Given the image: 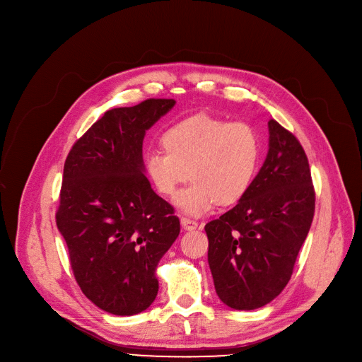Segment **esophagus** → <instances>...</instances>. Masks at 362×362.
Here are the masks:
<instances>
[{
    "instance_id": "1",
    "label": "esophagus",
    "mask_w": 362,
    "mask_h": 362,
    "mask_svg": "<svg viewBox=\"0 0 362 362\" xmlns=\"http://www.w3.org/2000/svg\"><path fill=\"white\" fill-rule=\"evenodd\" d=\"M180 223H182V226H183V229H186V230H195L197 227H198V223H197L195 220L189 218V217H186V216H182V217H180Z\"/></svg>"
}]
</instances>
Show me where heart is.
I'll list each match as a JSON object with an SVG mask.
<instances>
[{"label":"heart","mask_w":362,"mask_h":362,"mask_svg":"<svg viewBox=\"0 0 362 362\" xmlns=\"http://www.w3.org/2000/svg\"><path fill=\"white\" fill-rule=\"evenodd\" d=\"M161 141L164 149L146 152L145 171L164 197H173L192 177L176 198L183 211L201 216L217 202L232 205L248 192L261 151L251 124L198 114L170 126Z\"/></svg>","instance_id":"obj_1"}]
</instances>
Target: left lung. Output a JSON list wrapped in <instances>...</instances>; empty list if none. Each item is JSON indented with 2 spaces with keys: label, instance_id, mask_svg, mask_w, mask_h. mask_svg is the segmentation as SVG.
<instances>
[{
  "label": "left lung",
  "instance_id": "1",
  "mask_svg": "<svg viewBox=\"0 0 362 362\" xmlns=\"http://www.w3.org/2000/svg\"><path fill=\"white\" fill-rule=\"evenodd\" d=\"M269 154L248 192L205 224L208 264L218 298L250 311L272 302L291 280L315 210L308 158L293 133L269 122Z\"/></svg>",
  "mask_w": 362,
  "mask_h": 362
}]
</instances>
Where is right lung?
<instances>
[{"mask_svg": "<svg viewBox=\"0 0 362 362\" xmlns=\"http://www.w3.org/2000/svg\"><path fill=\"white\" fill-rule=\"evenodd\" d=\"M176 104L149 98L112 108L74 142L55 213L79 288L114 315L145 311L158 293L157 265L180 232L175 208L145 176V132Z\"/></svg>", "mask_w": 362, "mask_h": 362, "instance_id": "1", "label": "right lung"}]
</instances>
